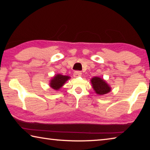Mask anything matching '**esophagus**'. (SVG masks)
Returning a JSON list of instances; mask_svg holds the SVG:
<instances>
[{
  "mask_svg": "<svg viewBox=\"0 0 150 150\" xmlns=\"http://www.w3.org/2000/svg\"><path fill=\"white\" fill-rule=\"evenodd\" d=\"M82 75V73L81 71H75L74 73H73V77H80Z\"/></svg>",
  "mask_w": 150,
  "mask_h": 150,
  "instance_id": "obj_1",
  "label": "esophagus"
}]
</instances>
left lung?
<instances>
[{
	"instance_id": "obj_1",
	"label": "left lung",
	"mask_w": 150,
	"mask_h": 150,
	"mask_svg": "<svg viewBox=\"0 0 150 150\" xmlns=\"http://www.w3.org/2000/svg\"><path fill=\"white\" fill-rule=\"evenodd\" d=\"M91 83L92 87L95 93L98 95H105L110 93L111 91V87L107 82L100 77H93L91 79Z\"/></svg>"
}]
</instances>
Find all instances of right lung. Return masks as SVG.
Listing matches in <instances>:
<instances>
[{
    "instance_id": "obj_1",
    "label": "right lung",
    "mask_w": 150,
    "mask_h": 150,
    "mask_svg": "<svg viewBox=\"0 0 150 150\" xmlns=\"http://www.w3.org/2000/svg\"><path fill=\"white\" fill-rule=\"evenodd\" d=\"M69 79H71L69 76L63 75L58 73V74L55 75L50 79V87L55 91L59 90Z\"/></svg>"
}]
</instances>
